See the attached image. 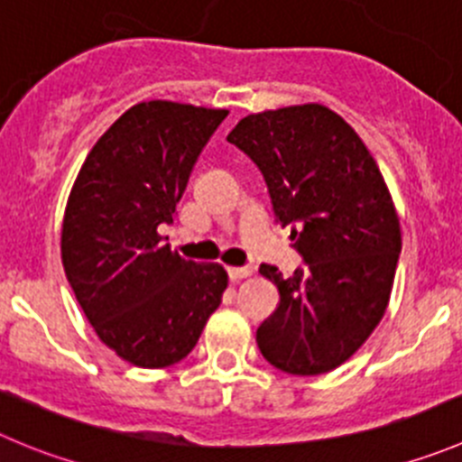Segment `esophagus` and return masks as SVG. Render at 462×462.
<instances>
[{
	"label": "esophagus",
	"instance_id": "1",
	"mask_svg": "<svg viewBox=\"0 0 462 462\" xmlns=\"http://www.w3.org/2000/svg\"><path fill=\"white\" fill-rule=\"evenodd\" d=\"M251 273H253L251 266H227V275H230V280L248 278Z\"/></svg>",
	"mask_w": 462,
	"mask_h": 462
}]
</instances>
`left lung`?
<instances>
[{
    "instance_id": "1",
    "label": "left lung",
    "mask_w": 462,
    "mask_h": 462,
    "mask_svg": "<svg viewBox=\"0 0 462 462\" xmlns=\"http://www.w3.org/2000/svg\"><path fill=\"white\" fill-rule=\"evenodd\" d=\"M227 141L260 168L275 223L291 226L305 264L290 278L260 266L280 303L257 328V346L280 372H330L372 335L390 300L401 230L381 171L351 125L321 105L253 114Z\"/></svg>"
}]
</instances>
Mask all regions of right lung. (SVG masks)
I'll return each mask as SVG.
<instances>
[{
    "instance_id": "right-lung-1",
    "label": "right lung",
    "mask_w": 462,
    "mask_h": 462,
    "mask_svg": "<svg viewBox=\"0 0 462 462\" xmlns=\"http://www.w3.org/2000/svg\"><path fill=\"white\" fill-rule=\"evenodd\" d=\"M226 109L141 102L93 145L68 198L66 278L97 337L136 367L184 360L221 305L227 273L163 244L198 154Z\"/></svg>"
}]
</instances>
